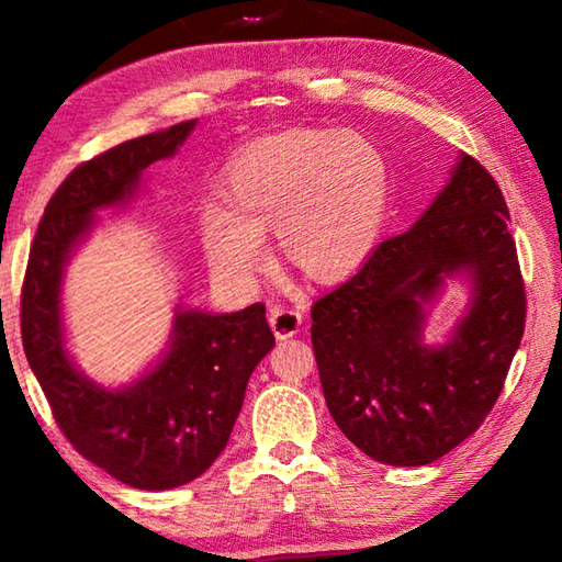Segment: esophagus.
<instances>
[{
  "label": "esophagus",
  "mask_w": 562,
  "mask_h": 562,
  "mask_svg": "<svg viewBox=\"0 0 562 562\" xmlns=\"http://www.w3.org/2000/svg\"><path fill=\"white\" fill-rule=\"evenodd\" d=\"M270 327L274 331V337L278 339H288L292 335H297L300 327H302V312L297 310H290V307H282V304H274L270 307Z\"/></svg>",
  "instance_id": "obj_1"
}]
</instances>
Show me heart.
I'll use <instances>...</instances> for the list:
<instances>
[{
    "label": "heart",
    "instance_id": "obj_1",
    "mask_svg": "<svg viewBox=\"0 0 562 562\" xmlns=\"http://www.w3.org/2000/svg\"><path fill=\"white\" fill-rule=\"evenodd\" d=\"M225 205L201 213V243L217 280L250 284L268 265L270 231L302 278L335 282L367 258L382 231L389 178L372 140L300 128L245 148L223 173Z\"/></svg>",
    "mask_w": 562,
    "mask_h": 562
}]
</instances>
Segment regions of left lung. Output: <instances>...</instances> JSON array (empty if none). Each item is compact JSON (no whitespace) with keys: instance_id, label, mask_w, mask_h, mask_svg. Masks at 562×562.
Instances as JSON below:
<instances>
[{"instance_id":"left-lung-1","label":"left lung","mask_w":562,"mask_h":562,"mask_svg":"<svg viewBox=\"0 0 562 562\" xmlns=\"http://www.w3.org/2000/svg\"><path fill=\"white\" fill-rule=\"evenodd\" d=\"M508 205L461 154L426 213L379 243L357 274L312 307L322 392L341 434L389 465H426L479 429L501 396L526 329ZM472 282L464 319L441 348L423 345L446 277Z\"/></svg>"}]
</instances>
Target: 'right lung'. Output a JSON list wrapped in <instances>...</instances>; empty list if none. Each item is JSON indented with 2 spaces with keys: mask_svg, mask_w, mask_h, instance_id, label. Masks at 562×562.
Segmentation results:
<instances>
[{
  "mask_svg": "<svg viewBox=\"0 0 562 562\" xmlns=\"http://www.w3.org/2000/svg\"><path fill=\"white\" fill-rule=\"evenodd\" d=\"M198 121L133 138L66 176L46 205L22 284V345L52 414L83 459L140 491L186 486L211 469L243 408L247 379L274 347L265 304L231 315L176 310L170 345L136 382L106 389L66 349L61 280L103 207L126 205L140 173L183 146Z\"/></svg>",
  "mask_w": 562,
  "mask_h": 562,
  "instance_id": "right-lung-1",
  "label": "right lung"
}]
</instances>
